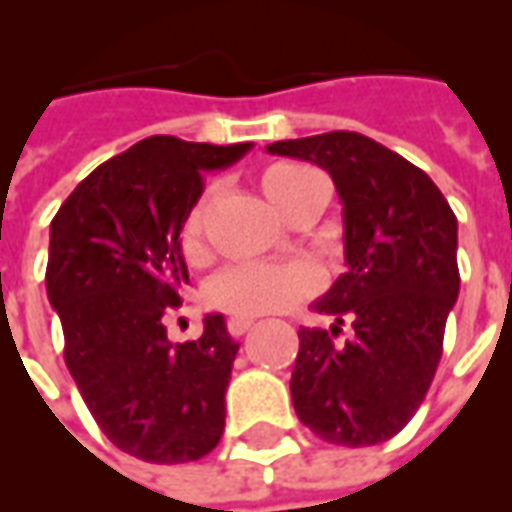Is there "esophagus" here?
I'll return each mask as SVG.
<instances>
[{
    "mask_svg": "<svg viewBox=\"0 0 512 512\" xmlns=\"http://www.w3.org/2000/svg\"><path fill=\"white\" fill-rule=\"evenodd\" d=\"M253 324H256L253 315H232V318L226 321V329H229V334H234V337H240V334L248 332Z\"/></svg>",
    "mask_w": 512,
    "mask_h": 512,
    "instance_id": "1",
    "label": "esophagus"
}]
</instances>
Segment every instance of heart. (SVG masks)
I'll list each match as a JSON object with an SVG mask.
<instances>
[{
    "instance_id": "1",
    "label": "heart",
    "mask_w": 512,
    "mask_h": 512,
    "mask_svg": "<svg viewBox=\"0 0 512 512\" xmlns=\"http://www.w3.org/2000/svg\"><path fill=\"white\" fill-rule=\"evenodd\" d=\"M313 178V172L299 164H275L264 169L261 191L267 194L280 213H286L288 202L299 188ZM205 199L191 207L180 229V248L188 261H199L205 256ZM318 272L305 264H234L229 270L218 272L207 286V302L215 310L234 315H261L286 310L297 305L299 299L318 291Z\"/></svg>"
}]
</instances>
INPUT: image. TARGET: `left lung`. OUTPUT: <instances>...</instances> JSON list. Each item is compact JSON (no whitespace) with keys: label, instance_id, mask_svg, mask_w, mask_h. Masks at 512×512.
Returning a JSON list of instances; mask_svg holds the SVG:
<instances>
[{"label":"left lung","instance_id":"obj_1","mask_svg":"<svg viewBox=\"0 0 512 512\" xmlns=\"http://www.w3.org/2000/svg\"><path fill=\"white\" fill-rule=\"evenodd\" d=\"M267 151L326 169L343 202L348 270L313 302L334 315L332 329H299L294 410L326 443H386L416 416L443 356L459 297L456 215L424 169L364 134L280 140ZM345 317L352 340L334 344Z\"/></svg>","mask_w":512,"mask_h":512}]
</instances>
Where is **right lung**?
I'll return each instance as SVG.
<instances>
[{
    "mask_svg": "<svg viewBox=\"0 0 512 512\" xmlns=\"http://www.w3.org/2000/svg\"><path fill=\"white\" fill-rule=\"evenodd\" d=\"M251 148L156 134L99 164L51 221L45 288L69 375L107 440L151 464L202 459L224 434L240 343L221 313L172 343L164 315L188 283L180 229L202 180Z\"/></svg>",
    "mask_w": 512,
    "mask_h": 512,
    "instance_id": "1",
    "label": "right lung"
}]
</instances>
